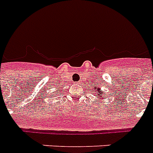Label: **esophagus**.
Masks as SVG:
<instances>
[{"label":"esophagus","instance_id":"obj_1","mask_svg":"<svg viewBox=\"0 0 153 153\" xmlns=\"http://www.w3.org/2000/svg\"><path fill=\"white\" fill-rule=\"evenodd\" d=\"M77 83H79V82H77Z\"/></svg>","mask_w":153,"mask_h":153}]
</instances>
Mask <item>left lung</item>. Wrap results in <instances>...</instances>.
<instances>
[{"instance_id":"obj_1","label":"left lung","mask_w":153,"mask_h":153,"mask_svg":"<svg viewBox=\"0 0 153 153\" xmlns=\"http://www.w3.org/2000/svg\"><path fill=\"white\" fill-rule=\"evenodd\" d=\"M95 90H97V95H100V91H99V88H97V89H95Z\"/></svg>"}]
</instances>
